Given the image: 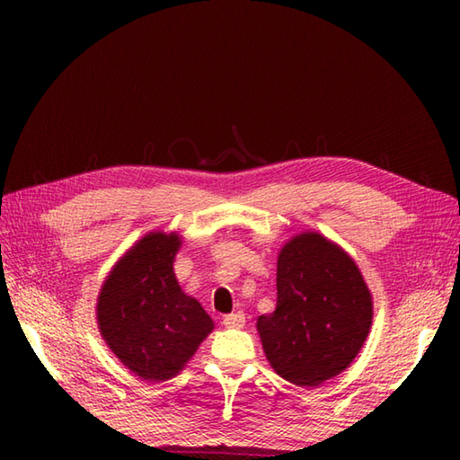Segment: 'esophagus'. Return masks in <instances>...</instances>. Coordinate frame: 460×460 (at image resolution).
I'll return each instance as SVG.
<instances>
[{"label": "esophagus", "instance_id": "1", "mask_svg": "<svg viewBox=\"0 0 460 460\" xmlns=\"http://www.w3.org/2000/svg\"><path fill=\"white\" fill-rule=\"evenodd\" d=\"M223 324L227 328H243L245 326V314L243 312H233V314L223 316Z\"/></svg>", "mask_w": 460, "mask_h": 460}]
</instances>
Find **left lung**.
Returning <instances> with one entry per match:
<instances>
[{"label": "left lung", "instance_id": "obj_1", "mask_svg": "<svg viewBox=\"0 0 460 460\" xmlns=\"http://www.w3.org/2000/svg\"><path fill=\"white\" fill-rule=\"evenodd\" d=\"M371 296L344 251L318 233L288 241L277 262V308L257 320L280 377L318 387L344 371L371 328Z\"/></svg>", "mask_w": 460, "mask_h": 460}]
</instances>
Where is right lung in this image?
<instances>
[{"instance_id":"1","label":"right lung","mask_w":460,"mask_h":460,"mask_svg":"<svg viewBox=\"0 0 460 460\" xmlns=\"http://www.w3.org/2000/svg\"><path fill=\"white\" fill-rule=\"evenodd\" d=\"M178 249L173 233L146 235L119 261L99 296L102 338L142 379L173 377L213 330L208 312L175 280Z\"/></svg>"}]
</instances>
